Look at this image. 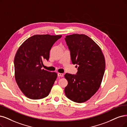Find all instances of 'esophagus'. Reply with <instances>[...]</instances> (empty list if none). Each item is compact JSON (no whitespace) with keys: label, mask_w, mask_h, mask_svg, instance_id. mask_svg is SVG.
<instances>
[{"label":"esophagus","mask_w":127,"mask_h":127,"mask_svg":"<svg viewBox=\"0 0 127 127\" xmlns=\"http://www.w3.org/2000/svg\"><path fill=\"white\" fill-rule=\"evenodd\" d=\"M58 76L59 77H63V76H64V74H62V73H59L58 74Z\"/></svg>","instance_id":"obj_1"}]
</instances>
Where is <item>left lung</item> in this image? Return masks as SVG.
Segmentation results:
<instances>
[{
	"mask_svg": "<svg viewBox=\"0 0 127 127\" xmlns=\"http://www.w3.org/2000/svg\"><path fill=\"white\" fill-rule=\"evenodd\" d=\"M65 40L72 63L78 65L75 75L65 74L68 82L64 90L65 95L74 102H84L100 86L105 70L104 56L100 47L87 35L73 34L65 36Z\"/></svg>",
	"mask_w": 127,
	"mask_h": 127,
	"instance_id": "8db88e82",
	"label": "left lung"
}]
</instances>
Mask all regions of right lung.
<instances>
[{
    "instance_id": "add662e5",
    "label": "right lung",
    "mask_w": 127,
    "mask_h": 127,
    "mask_svg": "<svg viewBox=\"0 0 127 127\" xmlns=\"http://www.w3.org/2000/svg\"><path fill=\"white\" fill-rule=\"evenodd\" d=\"M61 35H34L19 47L14 60L16 81L22 92L31 99L48 96L58 75L44 69L43 61H48L50 51Z\"/></svg>"
}]
</instances>
